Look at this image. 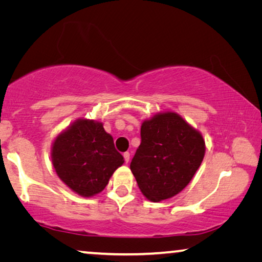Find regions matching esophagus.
Wrapping results in <instances>:
<instances>
[{
	"mask_svg": "<svg viewBox=\"0 0 262 262\" xmlns=\"http://www.w3.org/2000/svg\"><path fill=\"white\" fill-rule=\"evenodd\" d=\"M123 158H125V162L128 163V162H129V159H130V154L125 152V154H123Z\"/></svg>",
	"mask_w": 262,
	"mask_h": 262,
	"instance_id": "1",
	"label": "esophagus"
}]
</instances>
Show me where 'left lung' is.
I'll list each match as a JSON object with an SVG mask.
<instances>
[{
	"mask_svg": "<svg viewBox=\"0 0 262 262\" xmlns=\"http://www.w3.org/2000/svg\"><path fill=\"white\" fill-rule=\"evenodd\" d=\"M141 140L130 171L142 194L152 202L179 194L205 157L201 133L178 113L166 111L142 122Z\"/></svg>",
	"mask_w": 262,
	"mask_h": 262,
	"instance_id": "obj_1",
	"label": "left lung"
}]
</instances>
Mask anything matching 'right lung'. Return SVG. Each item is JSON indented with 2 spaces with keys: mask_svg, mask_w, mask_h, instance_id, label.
Instances as JSON below:
<instances>
[{
  "mask_svg": "<svg viewBox=\"0 0 262 262\" xmlns=\"http://www.w3.org/2000/svg\"><path fill=\"white\" fill-rule=\"evenodd\" d=\"M51 158L56 174L83 198L103 192L125 161L103 122L79 118L53 140Z\"/></svg>",
  "mask_w": 262,
  "mask_h": 262,
  "instance_id": "add662e5",
  "label": "right lung"
}]
</instances>
